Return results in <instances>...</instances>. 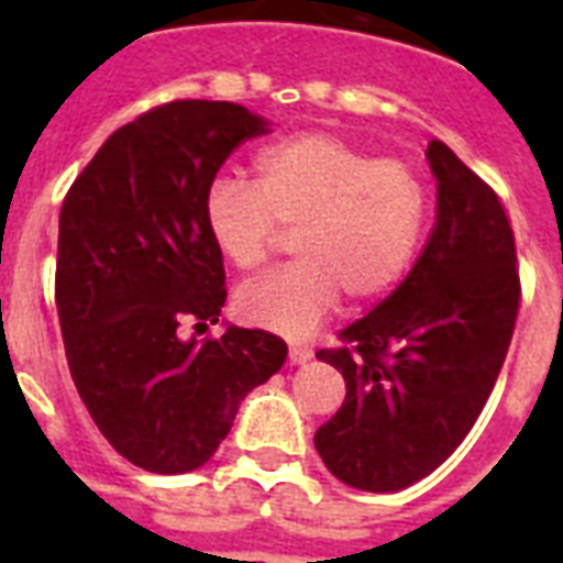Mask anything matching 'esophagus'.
Here are the masks:
<instances>
[{"instance_id":"1","label":"esophagus","mask_w":563,"mask_h":563,"mask_svg":"<svg viewBox=\"0 0 563 563\" xmlns=\"http://www.w3.org/2000/svg\"><path fill=\"white\" fill-rule=\"evenodd\" d=\"M312 356H316V351H312L309 344H300V342L289 344V360L295 362V365H303V362H309Z\"/></svg>"}]
</instances>
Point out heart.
I'll use <instances>...</instances> for the list:
<instances>
[{"label": "heart", "instance_id": "b5f03b06", "mask_svg": "<svg viewBox=\"0 0 563 563\" xmlns=\"http://www.w3.org/2000/svg\"><path fill=\"white\" fill-rule=\"evenodd\" d=\"M256 180L219 175L203 192V228L239 272L268 263L283 228L295 260L236 295L247 324L309 335L351 300L388 295L411 272L429 224V187L397 157H376L333 131H300L256 154Z\"/></svg>", "mask_w": 563, "mask_h": 563}]
</instances>
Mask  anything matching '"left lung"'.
I'll list each match as a JSON object with an SVG mask.
<instances>
[{"label":"left lung","mask_w":563,"mask_h":563,"mask_svg":"<svg viewBox=\"0 0 563 563\" xmlns=\"http://www.w3.org/2000/svg\"><path fill=\"white\" fill-rule=\"evenodd\" d=\"M438 219L406 280L318 360L342 371V409L316 432L335 479L400 490L444 464L485 409L520 309L515 230L499 195L432 140Z\"/></svg>","instance_id":"left-lung-1"}]
</instances>
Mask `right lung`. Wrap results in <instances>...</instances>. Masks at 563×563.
<instances>
[{
	"label": "right lung",
	"instance_id": "right-lung-1",
	"mask_svg": "<svg viewBox=\"0 0 563 563\" xmlns=\"http://www.w3.org/2000/svg\"><path fill=\"white\" fill-rule=\"evenodd\" d=\"M260 134L263 119L233 101H166L113 131L60 207L55 303L69 374L101 435L143 471L201 467L245 394L286 362V342L265 330L198 339L228 298L203 192Z\"/></svg>",
	"mask_w": 563,
	"mask_h": 563
}]
</instances>
